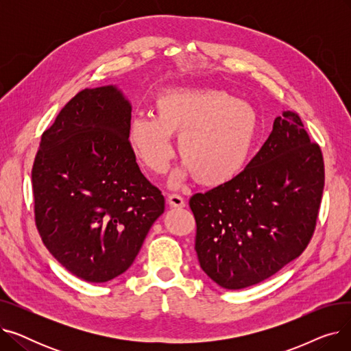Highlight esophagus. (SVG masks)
Here are the masks:
<instances>
[{"mask_svg": "<svg viewBox=\"0 0 351 351\" xmlns=\"http://www.w3.org/2000/svg\"><path fill=\"white\" fill-rule=\"evenodd\" d=\"M168 204L172 208H185V199H183L179 193H169L168 195Z\"/></svg>", "mask_w": 351, "mask_h": 351, "instance_id": "esophagus-1", "label": "esophagus"}]
</instances>
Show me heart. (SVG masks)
Segmentation results:
<instances>
[{
	"instance_id": "b5f03b06",
	"label": "heart",
	"mask_w": 351,
	"mask_h": 351,
	"mask_svg": "<svg viewBox=\"0 0 351 351\" xmlns=\"http://www.w3.org/2000/svg\"><path fill=\"white\" fill-rule=\"evenodd\" d=\"M156 115L142 114L129 125V145L147 171L160 175L173 158L172 135H180L178 155L185 162L173 183L193 175L204 186H220L242 173L254 136L253 110L216 89H171L155 101Z\"/></svg>"
}]
</instances>
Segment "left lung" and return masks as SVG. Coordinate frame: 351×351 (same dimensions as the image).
<instances>
[{
    "label": "left lung",
    "instance_id": "obj_1",
    "mask_svg": "<svg viewBox=\"0 0 351 351\" xmlns=\"http://www.w3.org/2000/svg\"><path fill=\"white\" fill-rule=\"evenodd\" d=\"M323 188L320 146L287 110L241 175L191 197L202 270L229 290L269 279L307 247Z\"/></svg>",
    "mask_w": 351,
    "mask_h": 351
}]
</instances>
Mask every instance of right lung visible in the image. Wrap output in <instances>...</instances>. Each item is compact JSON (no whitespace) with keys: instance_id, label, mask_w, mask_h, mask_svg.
<instances>
[{"instance_id":"1","label":"right lung","mask_w":351,"mask_h":351,"mask_svg":"<svg viewBox=\"0 0 351 351\" xmlns=\"http://www.w3.org/2000/svg\"><path fill=\"white\" fill-rule=\"evenodd\" d=\"M131 110L112 85L80 90L43 134L32 165L36 229L85 282L105 283L129 269L165 210L129 145Z\"/></svg>"}]
</instances>
